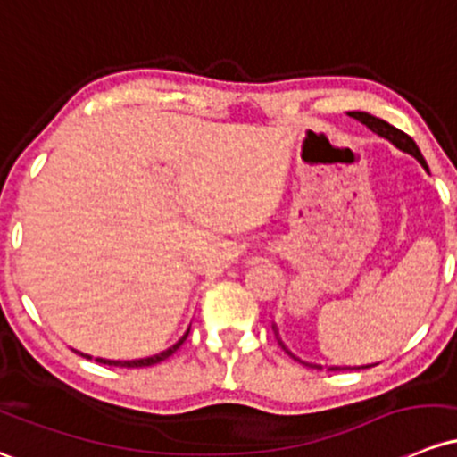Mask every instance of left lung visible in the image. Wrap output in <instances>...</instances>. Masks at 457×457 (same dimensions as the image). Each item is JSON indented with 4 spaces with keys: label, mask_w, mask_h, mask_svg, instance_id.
<instances>
[{
    "label": "left lung",
    "mask_w": 457,
    "mask_h": 457,
    "mask_svg": "<svg viewBox=\"0 0 457 457\" xmlns=\"http://www.w3.org/2000/svg\"><path fill=\"white\" fill-rule=\"evenodd\" d=\"M348 115H350V118L359 120V122H361V124H366V127L370 129V131H372V133H377L378 137H383V140L392 142L394 146L398 148V151L407 153V155H411V157H416V160L420 162V166L425 168L427 172H429V168H427V162H425V157H422L420 148L416 146V142L411 140V137L407 136V133H403L401 129L392 127V124H390V122H386V120L377 118V115H372V113H366V112H348ZM273 330H276V337H278V328H276V324H273ZM278 344H280L282 348H285V353H287V354H291V357L295 359V361L304 363V366H309V368H317V370L321 368L320 363H309V361H302L300 357H295V354H293L291 350L287 348L285 344H282V339H280V337H278ZM372 366H377V363H363V366H328V370H366V368H372Z\"/></svg>",
    "instance_id": "8db88e82"
}]
</instances>
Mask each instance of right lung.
Wrapping results in <instances>:
<instances>
[{
	"mask_svg": "<svg viewBox=\"0 0 457 457\" xmlns=\"http://www.w3.org/2000/svg\"><path fill=\"white\" fill-rule=\"evenodd\" d=\"M188 333H190V326H188V328L184 330V335H181V337L177 339L175 344L168 345L166 350H160V353L151 354V357H142V359H124V361H120V359H103V357H96V361H98V363H104V366H118V368H146V366H155V363L164 361V359L170 357V354L175 353V350L179 348V345L186 342V337H188ZM74 353H76V354H80V357H85V359H91L89 354L80 353V350H74Z\"/></svg>",
	"mask_w": 457,
	"mask_h": 457,
	"instance_id": "add662e5",
	"label": "right lung"
}]
</instances>
